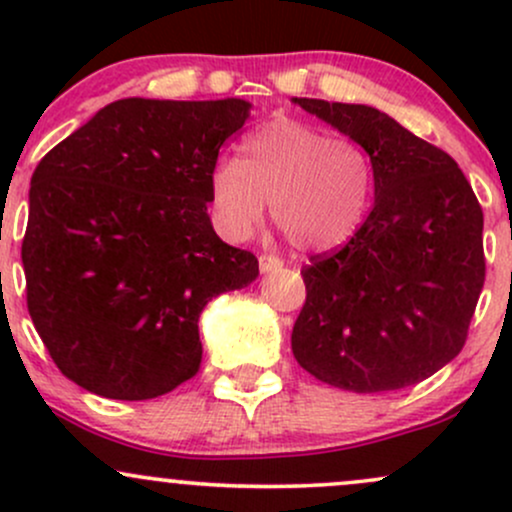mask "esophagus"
<instances>
[{
  "label": "esophagus",
  "mask_w": 512,
  "mask_h": 512,
  "mask_svg": "<svg viewBox=\"0 0 512 512\" xmlns=\"http://www.w3.org/2000/svg\"><path fill=\"white\" fill-rule=\"evenodd\" d=\"M281 262L279 257H274V255H260V269H262V274H269V272H276V269L281 267Z\"/></svg>",
  "instance_id": "1"
}]
</instances>
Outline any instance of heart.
I'll use <instances>...</instances> for the list:
<instances>
[{
	"instance_id": "b5f03b06",
	"label": "heart",
	"mask_w": 512,
	"mask_h": 512,
	"mask_svg": "<svg viewBox=\"0 0 512 512\" xmlns=\"http://www.w3.org/2000/svg\"><path fill=\"white\" fill-rule=\"evenodd\" d=\"M373 190V161L361 144L291 117L264 122L243 139L240 161L221 158L209 175L211 216L223 238L248 240L272 202L274 223L303 252L349 243Z\"/></svg>"
}]
</instances>
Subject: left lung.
Returning <instances> with one entry per match:
<instances>
[{"label": "left lung", "instance_id": "left-lung-1", "mask_svg": "<svg viewBox=\"0 0 512 512\" xmlns=\"http://www.w3.org/2000/svg\"><path fill=\"white\" fill-rule=\"evenodd\" d=\"M368 151L375 202L344 248L303 269L296 361L322 383L390 392L462 351L484 286V214L457 163L378 108L291 98Z\"/></svg>", "mask_w": 512, "mask_h": 512}]
</instances>
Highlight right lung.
Returning a JSON list of instances; mask_svg holds the SVG:
<instances>
[{"instance_id": "right-lung-1", "label": "right lung", "mask_w": 512, "mask_h": 512, "mask_svg": "<svg viewBox=\"0 0 512 512\" xmlns=\"http://www.w3.org/2000/svg\"><path fill=\"white\" fill-rule=\"evenodd\" d=\"M250 108L122 98L35 168L21 245L28 313L84 390L125 402L175 390L199 370L204 305L260 274L207 211L221 144Z\"/></svg>"}]
</instances>
